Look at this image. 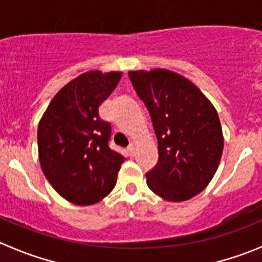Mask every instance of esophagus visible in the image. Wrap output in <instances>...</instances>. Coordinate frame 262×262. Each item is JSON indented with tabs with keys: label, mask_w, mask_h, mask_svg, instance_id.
<instances>
[{
	"label": "esophagus",
	"mask_w": 262,
	"mask_h": 262,
	"mask_svg": "<svg viewBox=\"0 0 262 262\" xmlns=\"http://www.w3.org/2000/svg\"><path fill=\"white\" fill-rule=\"evenodd\" d=\"M128 154H129V156H134V154H136V148H134V146L133 145H129V147H128Z\"/></svg>",
	"instance_id": "34e87169"
}]
</instances>
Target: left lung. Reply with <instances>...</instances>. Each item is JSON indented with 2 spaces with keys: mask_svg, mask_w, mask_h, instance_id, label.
<instances>
[{
  "mask_svg": "<svg viewBox=\"0 0 262 262\" xmlns=\"http://www.w3.org/2000/svg\"><path fill=\"white\" fill-rule=\"evenodd\" d=\"M150 112L158 138V164L146 173L147 186L168 202H185L213 178L224 150L216 108L199 88L169 70L128 72Z\"/></svg>",
  "mask_w": 262,
  "mask_h": 262,
  "instance_id": "obj_1",
  "label": "left lung"
}]
</instances>
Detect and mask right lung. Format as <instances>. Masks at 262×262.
Wrapping results in <instances>:
<instances>
[{
	"mask_svg": "<svg viewBox=\"0 0 262 262\" xmlns=\"http://www.w3.org/2000/svg\"><path fill=\"white\" fill-rule=\"evenodd\" d=\"M120 71H88L51 99L37 129L38 159L54 190L68 202H101L116 185L124 158L108 147L111 125L98 108L119 84Z\"/></svg>",
	"mask_w": 262,
	"mask_h": 262,
	"instance_id": "1",
	"label": "right lung"
}]
</instances>
